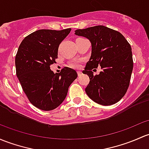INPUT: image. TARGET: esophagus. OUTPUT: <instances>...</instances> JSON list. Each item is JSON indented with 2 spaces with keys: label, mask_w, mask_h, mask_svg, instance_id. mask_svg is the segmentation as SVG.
Returning a JSON list of instances; mask_svg holds the SVG:
<instances>
[{
  "label": "esophagus",
  "mask_w": 149,
  "mask_h": 149,
  "mask_svg": "<svg viewBox=\"0 0 149 149\" xmlns=\"http://www.w3.org/2000/svg\"><path fill=\"white\" fill-rule=\"evenodd\" d=\"M77 73H78V76H81V75H82V72L81 71H77Z\"/></svg>",
  "instance_id": "1"
}]
</instances>
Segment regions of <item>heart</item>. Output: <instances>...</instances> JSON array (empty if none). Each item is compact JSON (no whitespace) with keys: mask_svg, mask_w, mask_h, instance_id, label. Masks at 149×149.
<instances>
[{"mask_svg":"<svg viewBox=\"0 0 149 149\" xmlns=\"http://www.w3.org/2000/svg\"><path fill=\"white\" fill-rule=\"evenodd\" d=\"M80 63H81V61L76 60V61H75L72 62L70 65V66L73 67V68H79Z\"/></svg>","mask_w":149,"mask_h":149,"instance_id":"b5f03b06","label":"heart"}]
</instances>
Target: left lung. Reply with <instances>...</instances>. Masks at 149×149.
Here are the masks:
<instances>
[{
  "label": "left lung",
  "instance_id": "obj_1",
  "mask_svg": "<svg viewBox=\"0 0 149 149\" xmlns=\"http://www.w3.org/2000/svg\"><path fill=\"white\" fill-rule=\"evenodd\" d=\"M75 34L91 43V56L83 70L90 79L86 93L103 106L119 101L127 91L134 67L131 45L120 33L103 26L78 29ZM98 65L102 71L93 75L92 69Z\"/></svg>",
  "mask_w": 149,
  "mask_h": 149
}]
</instances>
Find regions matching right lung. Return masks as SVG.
<instances>
[{
  "label": "right lung",
  "mask_w": 149,
  "mask_h": 149,
  "mask_svg": "<svg viewBox=\"0 0 149 149\" xmlns=\"http://www.w3.org/2000/svg\"><path fill=\"white\" fill-rule=\"evenodd\" d=\"M71 31L38 30L25 38L15 56L16 75L30 102L43 111L61 104L77 73L65 67L54 73L50 65L56 63L60 43Z\"/></svg>",
  "instance_id": "add662e5"
}]
</instances>
